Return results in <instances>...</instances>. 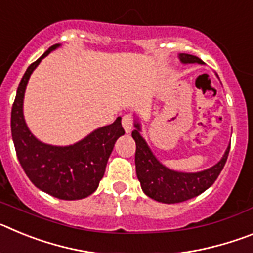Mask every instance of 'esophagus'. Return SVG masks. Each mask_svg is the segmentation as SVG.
I'll return each mask as SVG.
<instances>
[{
  "label": "esophagus",
  "instance_id": "34e87169",
  "mask_svg": "<svg viewBox=\"0 0 253 253\" xmlns=\"http://www.w3.org/2000/svg\"><path fill=\"white\" fill-rule=\"evenodd\" d=\"M133 118L130 115H124L123 116V120H122V124H123V128H124L125 133H130L133 130Z\"/></svg>",
  "mask_w": 253,
  "mask_h": 253
}]
</instances>
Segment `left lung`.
<instances>
[{
	"instance_id": "left-lung-1",
	"label": "left lung",
	"mask_w": 253,
	"mask_h": 253,
	"mask_svg": "<svg viewBox=\"0 0 253 253\" xmlns=\"http://www.w3.org/2000/svg\"><path fill=\"white\" fill-rule=\"evenodd\" d=\"M178 57L182 63H203V60L195 55L181 53ZM134 126L135 130H133L131 137L135 140V146H137L135 149L137 177L144 194L153 200L165 204H175V203L186 202L189 199L200 195L215 182L227 162L231 146H228L222 160L205 171L195 172V173L172 171L163 166L154 157L146 140L140 135L139 123L135 122Z\"/></svg>"
}]
</instances>
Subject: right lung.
I'll return each mask as SVG.
<instances>
[{"instance_id":"right-lung-1","label":"right lung","mask_w":253,"mask_h":253,"mask_svg":"<svg viewBox=\"0 0 253 253\" xmlns=\"http://www.w3.org/2000/svg\"><path fill=\"white\" fill-rule=\"evenodd\" d=\"M51 45L26 69L11 110V133L17 158L26 176L38 189L62 200L87 198L99 186L116 139L124 135L122 118L93 130L73 146L57 147L38 140L22 114L24 95L30 75L40 60L58 48Z\"/></svg>"}]
</instances>
